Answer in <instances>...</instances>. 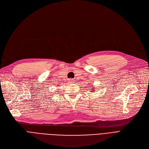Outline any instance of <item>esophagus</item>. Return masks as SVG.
I'll return each instance as SVG.
<instances>
[{
  "instance_id": "1",
  "label": "esophagus",
  "mask_w": 149,
  "mask_h": 149,
  "mask_svg": "<svg viewBox=\"0 0 149 149\" xmlns=\"http://www.w3.org/2000/svg\"><path fill=\"white\" fill-rule=\"evenodd\" d=\"M69 82H70V83H74V80L73 79H70Z\"/></svg>"
}]
</instances>
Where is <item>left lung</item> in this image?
Masks as SVG:
<instances>
[{"label": "left lung", "mask_w": 149, "mask_h": 149, "mask_svg": "<svg viewBox=\"0 0 149 149\" xmlns=\"http://www.w3.org/2000/svg\"><path fill=\"white\" fill-rule=\"evenodd\" d=\"M92 90H93V89H92Z\"/></svg>", "instance_id": "1"}]
</instances>
